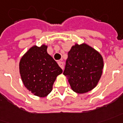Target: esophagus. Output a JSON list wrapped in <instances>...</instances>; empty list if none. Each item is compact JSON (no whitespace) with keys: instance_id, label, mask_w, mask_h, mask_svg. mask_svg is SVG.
I'll return each mask as SVG.
<instances>
[{"instance_id":"1","label":"esophagus","mask_w":123,"mask_h":123,"mask_svg":"<svg viewBox=\"0 0 123 123\" xmlns=\"http://www.w3.org/2000/svg\"><path fill=\"white\" fill-rule=\"evenodd\" d=\"M58 65L60 66V67L62 68V69H63L64 68V64H63V62L61 61H59L58 62Z\"/></svg>"}]
</instances>
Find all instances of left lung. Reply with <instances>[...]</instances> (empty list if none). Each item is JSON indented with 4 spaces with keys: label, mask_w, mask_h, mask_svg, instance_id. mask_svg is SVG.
Wrapping results in <instances>:
<instances>
[{
    "label": "left lung",
    "mask_w": 123,
    "mask_h": 123,
    "mask_svg": "<svg viewBox=\"0 0 123 123\" xmlns=\"http://www.w3.org/2000/svg\"><path fill=\"white\" fill-rule=\"evenodd\" d=\"M103 67V58L98 51L85 43L76 44L68 52L63 74L75 92L84 93L97 86Z\"/></svg>",
    "instance_id": "obj_1"
}]
</instances>
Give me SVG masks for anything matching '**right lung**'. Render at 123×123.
Here are the masks:
<instances>
[{
	"label": "right lung",
	"instance_id": "1",
	"mask_svg": "<svg viewBox=\"0 0 123 123\" xmlns=\"http://www.w3.org/2000/svg\"><path fill=\"white\" fill-rule=\"evenodd\" d=\"M47 46L30 48L21 58L19 73L27 90L38 97L47 96L62 70L47 52Z\"/></svg>",
	"mask_w": 123,
	"mask_h": 123
}]
</instances>
